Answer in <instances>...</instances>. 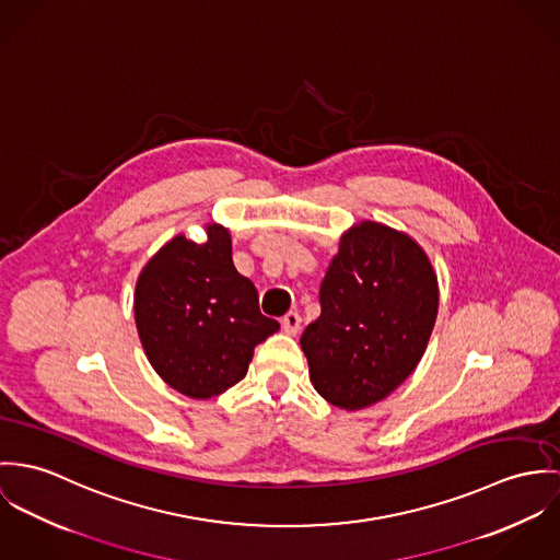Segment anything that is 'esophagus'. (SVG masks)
Instances as JSON below:
<instances>
[{
    "mask_svg": "<svg viewBox=\"0 0 560 560\" xmlns=\"http://www.w3.org/2000/svg\"><path fill=\"white\" fill-rule=\"evenodd\" d=\"M281 328H283V332H288V335H296V332L301 330V315H299V311L285 313L283 319H281Z\"/></svg>",
    "mask_w": 560,
    "mask_h": 560,
    "instance_id": "34e87169",
    "label": "esophagus"
}]
</instances>
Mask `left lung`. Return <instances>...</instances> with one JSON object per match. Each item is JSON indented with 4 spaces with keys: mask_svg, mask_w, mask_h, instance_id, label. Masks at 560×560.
<instances>
[{
    "mask_svg": "<svg viewBox=\"0 0 560 560\" xmlns=\"http://www.w3.org/2000/svg\"><path fill=\"white\" fill-rule=\"evenodd\" d=\"M319 307L301 337L313 388L337 408L361 410L419 365L434 330L438 279L410 236L363 221L341 236Z\"/></svg>",
    "mask_w": 560,
    "mask_h": 560,
    "instance_id": "left-lung-1",
    "label": "left lung"
}]
</instances>
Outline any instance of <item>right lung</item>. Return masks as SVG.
Listing matches in <instances>:
<instances>
[{
  "label": "right lung",
  "instance_id": "add662e5",
  "mask_svg": "<svg viewBox=\"0 0 560 560\" xmlns=\"http://www.w3.org/2000/svg\"><path fill=\"white\" fill-rule=\"evenodd\" d=\"M208 241L172 238L141 270L135 322L154 372L192 399L221 395L249 370L253 350L279 330L261 315L257 290L232 261L223 225Z\"/></svg>",
  "mask_w": 560,
  "mask_h": 560
}]
</instances>
